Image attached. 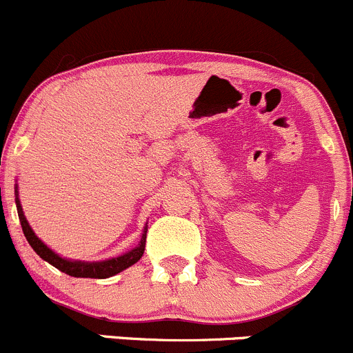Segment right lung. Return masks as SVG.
<instances>
[{"label": "right lung", "mask_w": 353, "mask_h": 353, "mask_svg": "<svg viewBox=\"0 0 353 353\" xmlns=\"http://www.w3.org/2000/svg\"><path fill=\"white\" fill-rule=\"evenodd\" d=\"M14 203H17L18 210V219H20L21 230H23L25 238H27L28 245L34 248V252L37 253L42 260H46L47 263H50L52 267H56L57 270L64 272V274L71 275V277H81V279H108L112 275L121 274L122 270L129 268L130 265L137 263L141 260V256L144 255V248H146V232H148V224L144 226L143 236H141V241L137 243V246H134L132 250H129L127 253L115 258H108V260L101 261H81V260H69L57 255L54 250H50L46 243L35 234L34 230L28 224L27 217H25L23 209H21L20 199H18V185L14 187Z\"/></svg>", "instance_id": "right-lung-1"}]
</instances>
